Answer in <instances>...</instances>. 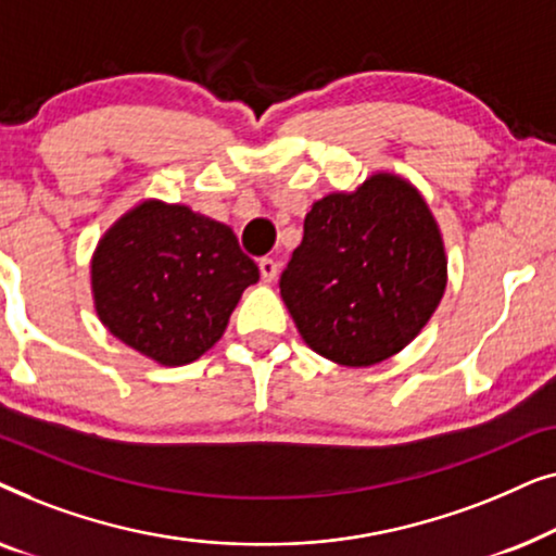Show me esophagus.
Segmentation results:
<instances>
[{"mask_svg": "<svg viewBox=\"0 0 556 556\" xmlns=\"http://www.w3.org/2000/svg\"><path fill=\"white\" fill-rule=\"evenodd\" d=\"M257 268H261V278L265 280V283H273V280L278 278V263L273 261V257H261Z\"/></svg>", "mask_w": 556, "mask_h": 556, "instance_id": "obj_1", "label": "esophagus"}]
</instances>
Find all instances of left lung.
Here are the masks:
<instances>
[{"label": "left lung", "instance_id": "1", "mask_svg": "<svg viewBox=\"0 0 556 556\" xmlns=\"http://www.w3.org/2000/svg\"><path fill=\"white\" fill-rule=\"evenodd\" d=\"M445 286L435 217L417 187L392 172L311 204L280 276L301 339L341 367H371L402 352L435 314Z\"/></svg>", "mask_w": 556, "mask_h": 556}]
</instances>
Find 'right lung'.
<instances>
[{"instance_id": "add662e5", "label": "right lung", "mask_w": 556, "mask_h": 556, "mask_svg": "<svg viewBox=\"0 0 556 556\" xmlns=\"http://www.w3.org/2000/svg\"><path fill=\"white\" fill-rule=\"evenodd\" d=\"M257 278V265L230 227L162 200L124 212L90 261L101 324L162 367H181L210 352Z\"/></svg>"}]
</instances>
